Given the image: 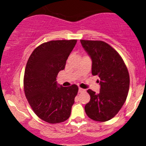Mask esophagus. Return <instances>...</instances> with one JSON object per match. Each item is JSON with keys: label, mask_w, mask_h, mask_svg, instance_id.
<instances>
[{"label": "esophagus", "mask_w": 146, "mask_h": 146, "mask_svg": "<svg viewBox=\"0 0 146 146\" xmlns=\"http://www.w3.org/2000/svg\"><path fill=\"white\" fill-rule=\"evenodd\" d=\"M85 91H86V90H85L84 89H83V88H78V92L82 93V92H84Z\"/></svg>", "instance_id": "34e87169"}]
</instances>
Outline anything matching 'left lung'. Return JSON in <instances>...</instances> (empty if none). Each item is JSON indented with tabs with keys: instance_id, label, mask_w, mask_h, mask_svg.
<instances>
[{
	"instance_id": "obj_1",
	"label": "left lung",
	"mask_w": 146,
	"mask_h": 146,
	"mask_svg": "<svg viewBox=\"0 0 146 146\" xmlns=\"http://www.w3.org/2000/svg\"><path fill=\"white\" fill-rule=\"evenodd\" d=\"M92 60V74L99 77L100 92L89 89L90 101L85 106L88 117L105 122L115 117L125 103L130 87L128 70L120 54L102 40H81Z\"/></svg>"
}]
</instances>
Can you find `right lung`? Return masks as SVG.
Segmentation results:
<instances>
[{"label": "right lung", "mask_w": 146, "mask_h": 146, "mask_svg": "<svg viewBox=\"0 0 146 146\" xmlns=\"http://www.w3.org/2000/svg\"><path fill=\"white\" fill-rule=\"evenodd\" d=\"M76 42L73 39L44 42L27 60L23 79L25 94L34 113L49 123L65 121L71 114L78 86L58 87L56 76L64 70Z\"/></svg>", "instance_id": "obj_1"}]
</instances>
